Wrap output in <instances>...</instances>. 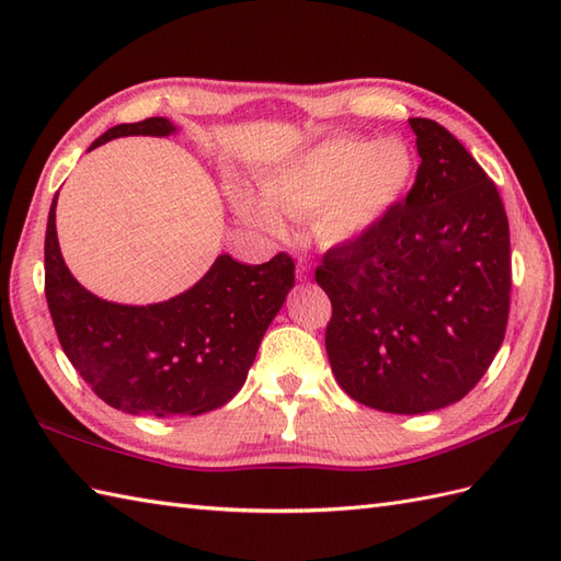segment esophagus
Instances as JSON below:
<instances>
[{
  "instance_id": "1",
  "label": "esophagus",
  "mask_w": 561,
  "mask_h": 561,
  "mask_svg": "<svg viewBox=\"0 0 561 561\" xmlns=\"http://www.w3.org/2000/svg\"><path fill=\"white\" fill-rule=\"evenodd\" d=\"M296 274H299V279H308V274H311V265H308L306 257H299V262H296Z\"/></svg>"
}]
</instances>
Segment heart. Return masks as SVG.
<instances>
[{
    "mask_svg": "<svg viewBox=\"0 0 561 561\" xmlns=\"http://www.w3.org/2000/svg\"><path fill=\"white\" fill-rule=\"evenodd\" d=\"M414 161L400 139L332 137L296 153L262 178V202L236 190V207L248 221L279 229L277 208L289 217L313 214V231L325 243H350L386 217L412 181Z\"/></svg>",
    "mask_w": 561,
    "mask_h": 561,
    "instance_id": "1",
    "label": "heart"
}]
</instances>
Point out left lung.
I'll return each mask as SVG.
<instances>
[{"label":"left lung","instance_id":"8db88e82","mask_svg":"<svg viewBox=\"0 0 561 561\" xmlns=\"http://www.w3.org/2000/svg\"><path fill=\"white\" fill-rule=\"evenodd\" d=\"M410 125L422 163L408 197L316 267L332 304V374L350 398L392 414L468 396L502 347L511 306L496 185L446 127L428 117Z\"/></svg>","mask_w":561,"mask_h":561}]
</instances>
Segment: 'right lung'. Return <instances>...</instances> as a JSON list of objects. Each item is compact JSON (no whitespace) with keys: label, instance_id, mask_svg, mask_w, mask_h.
I'll return each instance as SVG.
<instances>
[{"label":"right lung","instance_id":"right-lung-1","mask_svg":"<svg viewBox=\"0 0 561 561\" xmlns=\"http://www.w3.org/2000/svg\"><path fill=\"white\" fill-rule=\"evenodd\" d=\"M165 117L115 125L93 141L127 135L165 137ZM45 231V299L67 359L96 396L127 414L195 416L217 410L243 388L262 335L294 287V260L262 265L219 255L193 289L163 304L103 301L71 277L55 231Z\"/></svg>","mask_w":561,"mask_h":561}]
</instances>
